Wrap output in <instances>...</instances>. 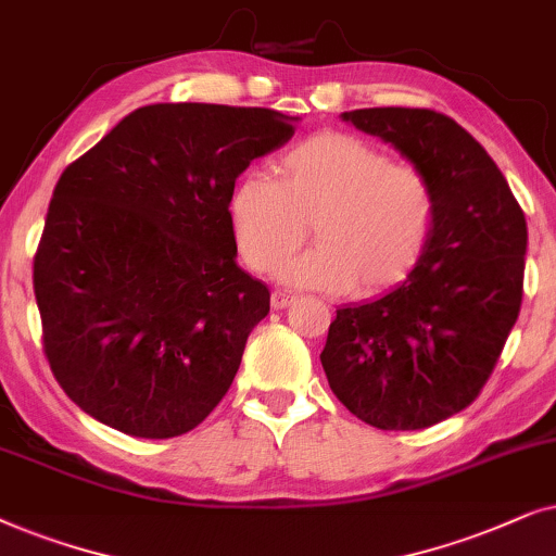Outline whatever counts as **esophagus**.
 Returning <instances> with one entry per match:
<instances>
[{
  "label": "esophagus",
  "instance_id": "esophagus-1",
  "mask_svg": "<svg viewBox=\"0 0 556 556\" xmlns=\"http://www.w3.org/2000/svg\"><path fill=\"white\" fill-rule=\"evenodd\" d=\"M294 302V298L290 292H274L271 294V307L274 309H285V307H290Z\"/></svg>",
  "mask_w": 556,
  "mask_h": 556
}]
</instances>
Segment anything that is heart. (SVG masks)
<instances>
[{
	"instance_id": "obj_1",
	"label": "heart",
	"mask_w": 556,
	"mask_h": 556,
	"mask_svg": "<svg viewBox=\"0 0 556 556\" xmlns=\"http://www.w3.org/2000/svg\"><path fill=\"white\" fill-rule=\"evenodd\" d=\"M241 256L256 271L290 258L313 224L317 247L282 269L294 287L379 294L414 271L434 224L425 173L379 147L323 131L279 160V180L251 173L228 195Z\"/></svg>"
}]
</instances>
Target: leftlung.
Instances as JSON below:
<instances>
[{
	"label": "left lung",
	"instance_id": "1",
	"mask_svg": "<svg viewBox=\"0 0 556 556\" xmlns=\"http://www.w3.org/2000/svg\"><path fill=\"white\" fill-rule=\"evenodd\" d=\"M340 118L425 173L434 224L402 285L336 309L325 376L366 425L432 427L480 394L519 317L527 218L491 154L450 116L383 106Z\"/></svg>",
	"mask_w": 556,
	"mask_h": 556
}]
</instances>
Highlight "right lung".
Listing matches in <instances>:
<instances>
[{
	"instance_id": "right-lung-1",
	"label": "right lung",
	"mask_w": 556,
	"mask_h": 556,
	"mask_svg": "<svg viewBox=\"0 0 556 556\" xmlns=\"http://www.w3.org/2000/svg\"><path fill=\"white\" fill-rule=\"evenodd\" d=\"M298 116L150 103L63 169L35 254L42 345L86 414L131 438L190 432L226 396L269 290L236 264V177Z\"/></svg>"
}]
</instances>
